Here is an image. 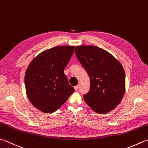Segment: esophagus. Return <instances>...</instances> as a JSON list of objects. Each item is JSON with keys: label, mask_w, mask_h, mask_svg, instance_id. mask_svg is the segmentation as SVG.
<instances>
[{"label": "esophagus", "mask_w": 148, "mask_h": 148, "mask_svg": "<svg viewBox=\"0 0 148 148\" xmlns=\"http://www.w3.org/2000/svg\"><path fill=\"white\" fill-rule=\"evenodd\" d=\"M78 88H79V85H77V86H74V89H75V90H76V91L77 90Z\"/></svg>", "instance_id": "1"}]
</instances>
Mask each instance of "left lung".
<instances>
[{
	"label": "left lung",
	"mask_w": 148,
	"mask_h": 148,
	"mask_svg": "<svg viewBox=\"0 0 148 148\" xmlns=\"http://www.w3.org/2000/svg\"><path fill=\"white\" fill-rule=\"evenodd\" d=\"M75 53L90 79V90L83 95L85 103L98 114L112 111L125 92V72L121 63L108 51L94 45L77 46Z\"/></svg>",
	"instance_id": "8db88e82"
}]
</instances>
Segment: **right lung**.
<instances>
[{"instance_id": "right-lung-1", "label": "right lung", "mask_w": 148, "mask_h": 148, "mask_svg": "<svg viewBox=\"0 0 148 148\" xmlns=\"http://www.w3.org/2000/svg\"><path fill=\"white\" fill-rule=\"evenodd\" d=\"M74 47L63 45L47 49L29 65L25 74L26 94L41 112L48 114L57 110L74 92L64 74Z\"/></svg>"}]
</instances>
